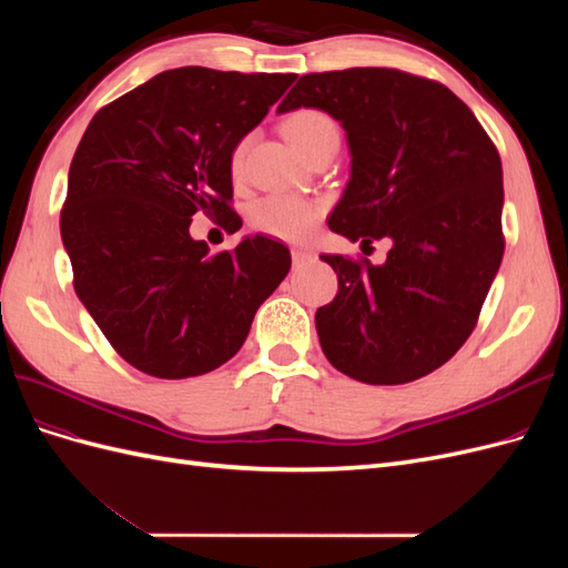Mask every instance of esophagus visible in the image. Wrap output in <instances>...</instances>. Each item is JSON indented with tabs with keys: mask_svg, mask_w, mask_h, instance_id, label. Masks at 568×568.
I'll list each match as a JSON object with an SVG mask.
<instances>
[{
	"mask_svg": "<svg viewBox=\"0 0 568 568\" xmlns=\"http://www.w3.org/2000/svg\"><path fill=\"white\" fill-rule=\"evenodd\" d=\"M291 261H294V267H303V265H307V263H313L315 255H313V251L294 248V251H291Z\"/></svg>",
	"mask_w": 568,
	"mask_h": 568,
	"instance_id": "34e87169",
	"label": "esophagus"
}]
</instances>
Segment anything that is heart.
<instances>
[{
    "mask_svg": "<svg viewBox=\"0 0 568 568\" xmlns=\"http://www.w3.org/2000/svg\"><path fill=\"white\" fill-rule=\"evenodd\" d=\"M286 134L296 149L307 156L313 149L322 144H338V128L334 120L315 109H303L296 111L286 120ZM246 156V144H239L232 153V170L234 173H242ZM322 215V205L311 199L301 196H267L255 203L251 213V222L255 230L263 234L284 239V242H305L317 227V220Z\"/></svg>",
    "mask_w": 568,
    "mask_h": 568,
    "instance_id": "1",
    "label": "heart"
}]
</instances>
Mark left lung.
<instances>
[{
	"mask_svg": "<svg viewBox=\"0 0 568 568\" xmlns=\"http://www.w3.org/2000/svg\"><path fill=\"white\" fill-rule=\"evenodd\" d=\"M317 109L346 130L351 178L332 232L390 239L382 265L320 255L338 294L315 313L329 363L363 384L432 374L469 338L503 263V163L448 88L393 68L303 75L277 113Z\"/></svg>",
	"mask_w": 568,
	"mask_h": 568,
	"instance_id": "8db88e82",
	"label": "left lung"
}]
</instances>
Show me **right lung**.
Returning <instances> with one entry per match:
<instances>
[{
	"label": "right lung",
	"instance_id": "obj_1",
	"mask_svg": "<svg viewBox=\"0 0 568 568\" xmlns=\"http://www.w3.org/2000/svg\"><path fill=\"white\" fill-rule=\"evenodd\" d=\"M294 73L184 65L101 109L68 170L61 239L75 294L111 346L159 379L225 365L291 270L284 244L246 234L209 253L189 234L194 213L242 230L232 153Z\"/></svg>",
	"mask_w": 568,
	"mask_h": 568
}]
</instances>
